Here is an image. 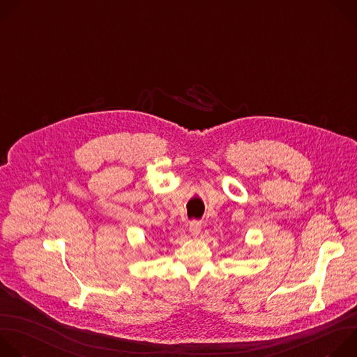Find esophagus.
Returning a JSON list of instances; mask_svg holds the SVG:
<instances>
[{"instance_id":"obj_1","label":"esophagus","mask_w":357,"mask_h":357,"mask_svg":"<svg viewBox=\"0 0 357 357\" xmlns=\"http://www.w3.org/2000/svg\"><path fill=\"white\" fill-rule=\"evenodd\" d=\"M200 230H202V222H199V220H192V222L189 223V231H190L192 236H197V234L200 233Z\"/></svg>"}]
</instances>
